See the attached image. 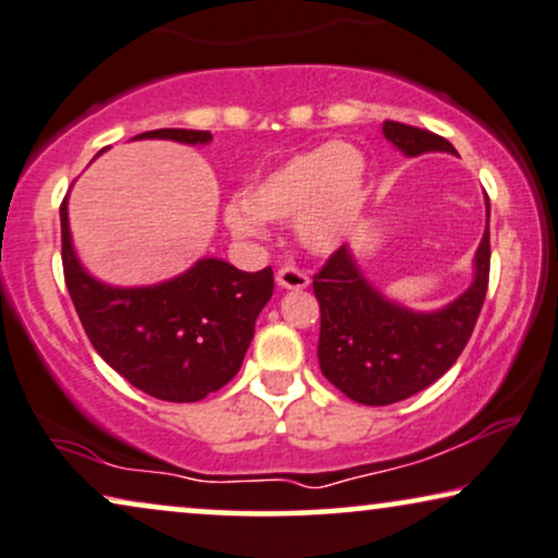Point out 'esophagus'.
<instances>
[{"label": "esophagus", "mask_w": 558, "mask_h": 558, "mask_svg": "<svg viewBox=\"0 0 558 558\" xmlns=\"http://www.w3.org/2000/svg\"><path fill=\"white\" fill-rule=\"evenodd\" d=\"M275 280H278V286L286 288V291H303V288H308V275L291 265L280 267L278 275H275Z\"/></svg>", "instance_id": "1"}]
</instances>
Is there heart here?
<instances>
[{
  "label": "heart",
  "mask_w": 558,
  "mask_h": 558,
  "mask_svg": "<svg viewBox=\"0 0 558 558\" xmlns=\"http://www.w3.org/2000/svg\"><path fill=\"white\" fill-rule=\"evenodd\" d=\"M365 157L355 146L331 144L299 151L275 165L223 208V221L239 239L265 236V221H291L306 250L335 252L361 216Z\"/></svg>",
  "instance_id": "obj_1"
}]
</instances>
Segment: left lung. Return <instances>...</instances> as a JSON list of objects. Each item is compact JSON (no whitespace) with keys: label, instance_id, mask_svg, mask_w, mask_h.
Masks as SVG:
<instances>
[{"label":"left lung","instance_id":"1","mask_svg":"<svg viewBox=\"0 0 558 558\" xmlns=\"http://www.w3.org/2000/svg\"><path fill=\"white\" fill-rule=\"evenodd\" d=\"M384 136L420 157L427 151L456 154L437 133L397 121L384 123ZM489 197L486 231L474 257L471 286L437 312H412L380 295L348 246L331 255L314 275V295L322 308L319 365L324 378L357 404L386 407L427 389L458 361L476 327L489 286Z\"/></svg>","mask_w":558,"mask_h":558}]
</instances>
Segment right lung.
<instances>
[{
    "label": "right lung",
    "instance_id": "right-lung-1",
    "mask_svg": "<svg viewBox=\"0 0 558 558\" xmlns=\"http://www.w3.org/2000/svg\"><path fill=\"white\" fill-rule=\"evenodd\" d=\"M136 138L208 144V131L159 129ZM63 278L92 348L136 386L161 401H201L242 368L255 322L270 301L272 267L236 270L223 259H197L187 272L157 286L118 288L84 270L61 203Z\"/></svg>",
    "mask_w": 558,
    "mask_h": 558
}]
</instances>
